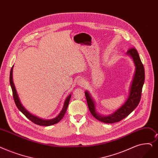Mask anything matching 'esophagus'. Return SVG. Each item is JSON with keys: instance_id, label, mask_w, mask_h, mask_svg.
I'll use <instances>...</instances> for the list:
<instances>
[{"instance_id": "esophagus-1", "label": "esophagus", "mask_w": 158, "mask_h": 158, "mask_svg": "<svg viewBox=\"0 0 158 158\" xmlns=\"http://www.w3.org/2000/svg\"><path fill=\"white\" fill-rule=\"evenodd\" d=\"M78 85L80 86H84L85 85V81L83 79H79L78 81Z\"/></svg>"}]
</instances>
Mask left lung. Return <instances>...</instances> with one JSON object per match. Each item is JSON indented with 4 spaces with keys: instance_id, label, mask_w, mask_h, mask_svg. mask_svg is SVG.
<instances>
[{
    "instance_id": "1",
    "label": "left lung",
    "mask_w": 158,
    "mask_h": 158,
    "mask_svg": "<svg viewBox=\"0 0 158 158\" xmlns=\"http://www.w3.org/2000/svg\"><path fill=\"white\" fill-rule=\"evenodd\" d=\"M127 54L133 59L135 66V73L133 77L131 85L129 89V95L127 100L119 109L113 114L107 116L99 114L96 111L95 102L90 94L85 91L88 108L94 117L101 122L105 123H114L119 122L125 118L134 110L138 106L141 99L142 88L145 82V69L141 63L139 56L134 48L129 49Z\"/></svg>"
}]
</instances>
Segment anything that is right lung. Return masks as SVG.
Returning a JSON list of instances; mask_svg holds the SVG:
<instances>
[{"instance_id": "obj_1", "label": "right lung", "mask_w": 158, "mask_h": 158, "mask_svg": "<svg viewBox=\"0 0 158 158\" xmlns=\"http://www.w3.org/2000/svg\"><path fill=\"white\" fill-rule=\"evenodd\" d=\"M13 66H12L11 71H10V83L12 89V92H13V99H14L15 105L17 106V107L18 108V109L26 117L29 119L31 121H32L33 123H35L36 125H40V126H50V125H53L54 124H56L58 122H59L61 119H62L64 117V115L66 112V110L68 106V104H69V102L71 98V95L72 94H70L66 98V100L64 101V105L63 107L62 110L60 111V112L59 113V114L55 118H53L52 119H40L37 116H35L32 115L31 113H30L23 106V105H22L21 102L20 101V99L19 98V95L17 94L16 88L15 87L14 83H13Z\"/></svg>"}]
</instances>
